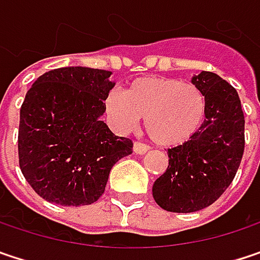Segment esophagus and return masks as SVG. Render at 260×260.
Masks as SVG:
<instances>
[{
    "label": "esophagus",
    "instance_id": "34e87169",
    "mask_svg": "<svg viewBox=\"0 0 260 260\" xmlns=\"http://www.w3.org/2000/svg\"><path fill=\"white\" fill-rule=\"evenodd\" d=\"M134 153L135 154H143V153H146V152H149V146L147 144H144V143H140V141H135L134 143Z\"/></svg>",
    "mask_w": 260,
    "mask_h": 260
}]
</instances>
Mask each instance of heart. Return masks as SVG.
Instances as JSON below:
<instances>
[{
    "label": "heart",
    "mask_w": 260,
    "mask_h": 260,
    "mask_svg": "<svg viewBox=\"0 0 260 260\" xmlns=\"http://www.w3.org/2000/svg\"><path fill=\"white\" fill-rule=\"evenodd\" d=\"M104 106L110 123L119 132L131 131L144 116L150 140L162 147L187 143L202 126L207 111L205 96L197 84L162 76L135 79L125 93L110 90Z\"/></svg>",
    "instance_id": "heart-1"
}]
</instances>
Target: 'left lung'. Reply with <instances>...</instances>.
<instances>
[{"label": "left lung", "instance_id": "8db88e82", "mask_svg": "<svg viewBox=\"0 0 260 260\" xmlns=\"http://www.w3.org/2000/svg\"><path fill=\"white\" fill-rule=\"evenodd\" d=\"M207 111L200 131L168 149V168L154 181L156 204L173 213H193L211 205L237 174L244 153V113L237 90L214 73L192 79Z\"/></svg>", "mask_w": 260, "mask_h": 260}]
</instances>
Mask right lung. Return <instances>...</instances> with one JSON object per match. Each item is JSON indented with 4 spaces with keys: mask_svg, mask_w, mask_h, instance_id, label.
<instances>
[{
    "mask_svg": "<svg viewBox=\"0 0 260 260\" xmlns=\"http://www.w3.org/2000/svg\"><path fill=\"white\" fill-rule=\"evenodd\" d=\"M111 71L65 67L40 76L20 107L19 167L43 200L89 205L106 190L113 165L132 153V140L100 119Z\"/></svg>",
    "mask_w": 260,
    "mask_h": 260,
    "instance_id": "right-lung-1",
    "label": "right lung"
}]
</instances>
